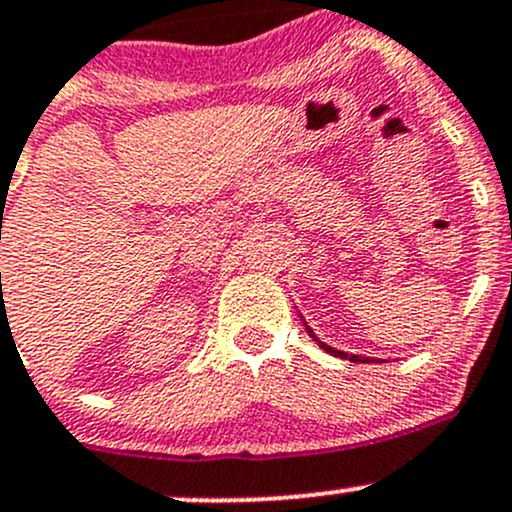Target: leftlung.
Listing matches in <instances>:
<instances>
[{"instance_id": "8db88e82", "label": "left lung", "mask_w": 512, "mask_h": 512, "mask_svg": "<svg viewBox=\"0 0 512 512\" xmlns=\"http://www.w3.org/2000/svg\"><path fill=\"white\" fill-rule=\"evenodd\" d=\"M301 320H303V316H301ZM303 328H306V333L311 335V338L316 340L318 345L323 347L325 352H330V355H335V357H342V359H350V362H376V359H372V357H362V355H347V352H340V350H335V347L325 345V342H320V340L316 338V333H313V330H311V325H306V323H303Z\"/></svg>"}]
</instances>
